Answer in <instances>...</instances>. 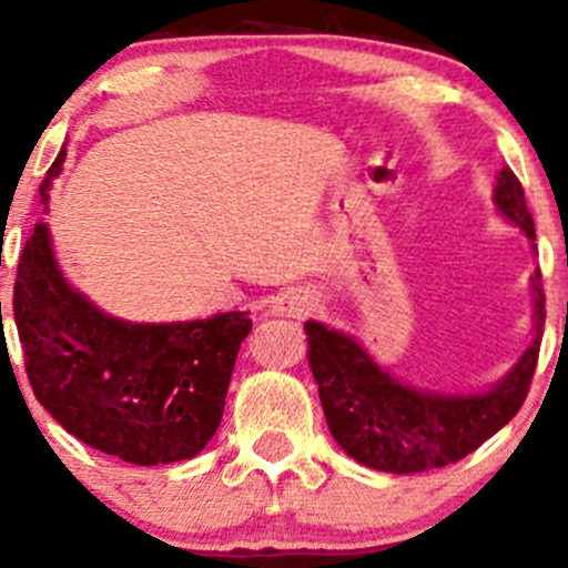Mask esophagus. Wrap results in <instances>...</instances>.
I'll use <instances>...</instances> for the list:
<instances>
[{
	"label": "esophagus",
	"mask_w": 568,
	"mask_h": 568,
	"mask_svg": "<svg viewBox=\"0 0 568 568\" xmlns=\"http://www.w3.org/2000/svg\"><path fill=\"white\" fill-rule=\"evenodd\" d=\"M313 307H316V296H313V291L302 288V285L300 288H285L272 302V313L283 318H305Z\"/></svg>",
	"instance_id": "34e87169"
}]
</instances>
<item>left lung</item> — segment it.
I'll use <instances>...</instances> for the list:
<instances>
[{
	"label": "left lung",
	"mask_w": 568,
	"mask_h": 568,
	"mask_svg": "<svg viewBox=\"0 0 568 568\" xmlns=\"http://www.w3.org/2000/svg\"><path fill=\"white\" fill-rule=\"evenodd\" d=\"M495 205L536 239L519 178L500 170ZM532 341L511 371L484 393L450 395L400 385L354 337L307 321V359L326 426L352 459L382 473H426L473 454L519 412L528 395L544 332L541 272H532Z\"/></svg>",
	"instance_id": "8db88e82"
}]
</instances>
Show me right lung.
<instances>
[{
    "mask_svg": "<svg viewBox=\"0 0 568 568\" xmlns=\"http://www.w3.org/2000/svg\"><path fill=\"white\" fill-rule=\"evenodd\" d=\"M65 151L40 183L49 203ZM27 376L43 409L90 448L153 467L197 456L220 428L250 313L134 324L68 285L49 225L27 239L13 291Z\"/></svg>",
    "mask_w": 568,
    "mask_h": 568,
    "instance_id": "1",
    "label": "right lung"
}]
</instances>
